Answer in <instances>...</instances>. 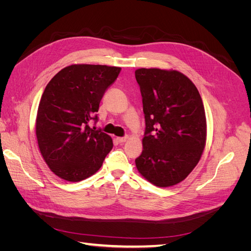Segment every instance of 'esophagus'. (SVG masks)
<instances>
[{"label":"esophagus","instance_id":"obj_1","mask_svg":"<svg viewBox=\"0 0 251 251\" xmlns=\"http://www.w3.org/2000/svg\"><path fill=\"white\" fill-rule=\"evenodd\" d=\"M116 139L119 143H123V142H126L127 140V136H125V137H117Z\"/></svg>","mask_w":251,"mask_h":251}]
</instances>
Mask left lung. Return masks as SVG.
Here are the masks:
<instances>
[{
  "label": "left lung",
  "instance_id": "left-lung-1",
  "mask_svg": "<svg viewBox=\"0 0 251 251\" xmlns=\"http://www.w3.org/2000/svg\"><path fill=\"white\" fill-rule=\"evenodd\" d=\"M146 132L136 168L151 184L169 187L183 181L198 164L206 143V117L198 89L176 70L141 68Z\"/></svg>",
  "mask_w": 251,
  "mask_h": 251
}]
</instances>
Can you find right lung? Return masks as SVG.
Wrapping results in <instances>:
<instances>
[{
  "mask_svg": "<svg viewBox=\"0 0 251 251\" xmlns=\"http://www.w3.org/2000/svg\"><path fill=\"white\" fill-rule=\"evenodd\" d=\"M121 70L105 65H71L48 82L37 109L35 134L45 162L57 177L78 182L101 168L113 148L108 134L91 128L101 98Z\"/></svg>",
  "mask_w": 251,
  "mask_h": 251,
  "instance_id": "1",
  "label": "right lung"
}]
</instances>
